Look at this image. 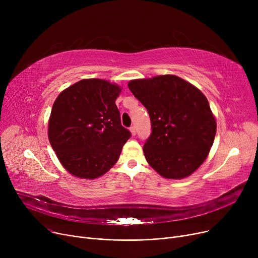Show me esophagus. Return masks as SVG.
<instances>
[{"label": "esophagus", "instance_id": "34e87169", "mask_svg": "<svg viewBox=\"0 0 258 258\" xmlns=\"http://www.w3.org/2000/svg\"><path fill=\"white\" fill-rule=\"evenodd\" d=\"M130 131H131V133H132V135L133 136H136V134H137V131H136V126H131V128H130Z\"/></svg>", "mask_w": 258, "mask_h": 258}]
</instances>
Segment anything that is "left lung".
Instances as JSON below:
<instances>
[{
	"instance_id": "obj_1",
	"label": "left lung",
	"mask_w": 258,
	"mask_h": 258,
	"mask_svg": "<svg viewBox=\"0 0 258 258\" xmlns=\"http://www.w3.org/2000/svg\"><path fill=\"white\" fill-rule=\"evenodd\" d=\"M127 86L151 117L153 132L143 146L147 163L165 179L191 175L208 157L216 134L205 95L170 74L133 79Z\"/></svg>"
}]
</instances>
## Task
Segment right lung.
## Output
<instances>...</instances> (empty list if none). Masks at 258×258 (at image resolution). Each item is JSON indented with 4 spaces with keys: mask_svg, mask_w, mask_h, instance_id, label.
Wrapping results in <instances>:
<instances>
[{
    "mask_svg": "<svg viewBox=\"0 0 258 258\" xmlns=\"http://www.w3.org/2000/svg\"><path fill=\"white\" fill-rule=\"evenodd\" d=\"M122 88L105 79H81L52 106L48 138L60 164L74 177L97 179L118 161L131 133L115 103Z\"/></svg>",
    "mask_w": 258,
    "mask_h": 258,
    "instance_id": "obj_1",
    "label": "right lung"
}]
</instances>
